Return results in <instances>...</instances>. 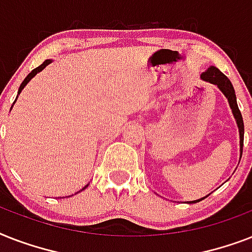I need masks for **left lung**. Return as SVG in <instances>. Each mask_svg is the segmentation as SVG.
<instances>
[{
	"label": "left lung",
	"mask_w": 252,
	"mask_h": 252,
	"mask_svg": "<svg viewBox=\"0 0 252 252\" xmlns=\"http://www.w3.org/2000/svg\"><path fill=\"white\" fill-rule=\"evenodd\" d=\"M201 80L207 81L209 84H213L219 87L220 90L222 91V94L227 98V102H229V106L231 108V112L234 115L235 122H237V126H238L239 129V149H241V156H242V150H243V134H245V126H243V119L242 114L238 108V104H237V96H235V91L234 87L231 85V82L229 81L225 74L222 72H220L219 69L216 66H211L208 68L207 72H204L201 74ZM207 197V196H205ZM203 197V199H205ZM203 199L199 200H193L191 203H197V201H201Z\"/></svg>",
	"instance_id": "1"
}]
</instances>
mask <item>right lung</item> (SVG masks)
I'll return each instance as SVG.
<instances>
[{"mask_svg":"<svg viewBox=\"0 0 252 252\" xmlns=\"http://www.w3.org/2000/svg\"><path fill=\"white\" fill-rule=\"evenodd\" d=\"M48 64H51V60H45L44 63H43V64H41V65H39V66H37V68H35V69H33L32 72L30 73L29 76L26 77L25 80H23V82H22V84H21V86H19V90H18V95L21 94V91L23 90V89H25V86H26V85L29 84L30 81L32 80L33 77L36 76L37 73H39V72H41V70H43V69H44L45 66H47V65H48ZM18 95H17V98H18ZM17 98H15V100H17ZM86 187H87V186H86ZM86 187H84V188H82V189H85V188H86Z\"/></svg>","mask_w":252,"mask_h":252,"instance_id":"1","label":"right lung"}]
</instances>
